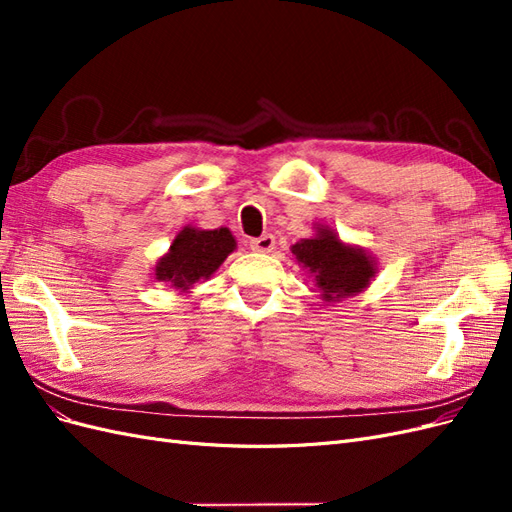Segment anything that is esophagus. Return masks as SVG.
<instances>
[{
  "label": "esophagus",
  "instance_id": "esophagus-1",
  "mask_svg": "<svg viewBox=\"0 0 512 512\" xmlns=\"http://www.w3.org/2000/svg\"><path fill=\"white\" fill-rule=\"evenodd\" d=\"M275 247V237L273 235H262V237H256V239H252L250 241V250H254V252H262V254H267V252H271Z\"/></svg>",
  "mask_w": 512,
  "mask_h": 512
}]
</instances>
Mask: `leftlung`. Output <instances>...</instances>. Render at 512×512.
<instances>
[{
	"mask_svg": "<svg viewBox=\"0 0 512 512\" xmlns=\"http://www.w3.org/2000/svg\"><path fill=\"white\" fill-rule=\"evenodd\" d=\"M292 254L314 275L324 301L359 294L376 275V260L361 247L346 245L327 226H318L316 237L294 243Z\"/></svg>",
	"mask_w": 512,
	"mask_h": 512,
	"instance_id": "1",
	"label": "left lung"
}]
</instances>
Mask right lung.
<instances>
[{
	"label": "right lung",
	"mask_w": 512,
	"mask_h": 512,
	"mask_svg": "<svg viewBox=\"0 0 512 512\" xmlns=\"http://www.w3.org/2000/svg\"><path fill=\"white\" fill-rule=\"evenodd\" d=\"M237 241L228 228L200 230L185 226L156 265V280L185 292L198 280L209 277L220 269L230 252H235Z\"/></svg>",
	"instance_id": "1"
}]
</instances>
